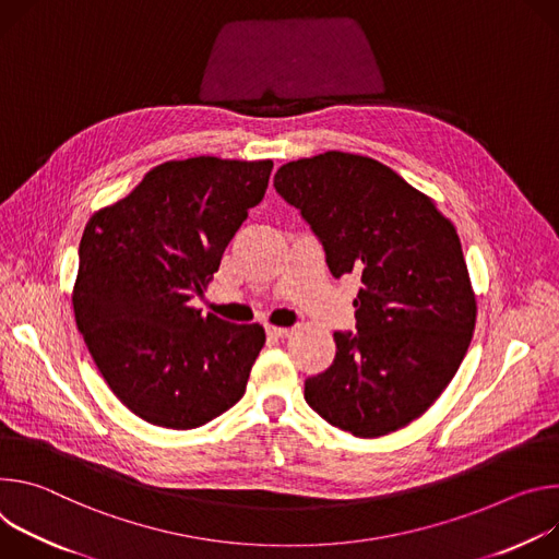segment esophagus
<instances>
[{
    "label": "esophagus",
    "instance_id": "obj_1",
    "mask_svg": "<svg viewBox=\"0 0 559 559\" xmlns=\"http://www.w3.org/2000/svg\"><path fill=\"white\" fill-rule=\"evenodd\" d=\"M288 333H290V329H282V326H266V335H269V337H273V340H284V337H288Z\"/></svg>",
    "mask_w": 559,
    "mask_h": 559
}]
</instances>
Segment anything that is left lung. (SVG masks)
Segmentation results:
<instances>
[{
  "instance_id": "obj_1",
  "label": "left lung",
  "mask_w": 559,
  "mask_h": 559,
  "mask_svg": "<svg viewBox=\"0 0 559 559\" xmlns=\"http://www.w3.org/2000/svg\"><path fill=\"white\" fill-rule=\"evenodd\" d=\"M275 191L320 237L333 277L357 275L355 329L304 397L355 438H382L436 402L468 350L477 301L457 230L436 202L364 155L284 164Z\"/></svg>"
}]
</instances>
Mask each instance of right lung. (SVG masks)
Returning a JSON list of instances; mask_svg holds the SVG:
<instances>
[{"mask_svg":"<svg viewBox=\"0 0 559 559\" xmlns=\"http://www.w3.org/2000/svg\"><path fill=\"white\" fill-rule=\"evenodd\" d=\"M271 170V159L164 162L84 228L75 322L110 391L148 424L198 428L246 391L264 329L189 301L262 202Z\"/></svg>","mask_w":559,"mask_h":559,"instance_id":"obj_1","label":"right lung"}]
</instances>
